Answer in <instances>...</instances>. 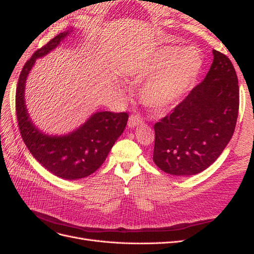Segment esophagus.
Returning <instances> with one entry per match:
<instances>
[{"label":"esophagus","mask_w":254,"mask_h":254,"mask_svg":"<svg viewBox=\"0 0 254 254\" xmlns=\"http://www.w3.org/2000/svg\"><path fill=\"white\" fill-rule=\"evenodd\" d=\"M142 122H143V119L140 117L139 114H131L129 118V121H128V125H129V127H134L136 125H140Z\"/></svg>","instance_id":"obj_1"}]
</instances>
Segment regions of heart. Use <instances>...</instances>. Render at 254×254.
<instances>
[{"label":"heart","instance_id":"b5f03b06","mask_svg":"<svg viewBox=\"0 0 254 254\" xmlns=\"http://www.w3.org/2000/svg\"><path fill=\"white\" fill-rule=\"evenodd\" d=\"M202 66L201 53L195 47H164L136 65L134 78L144 80L143 103L163 113L174 107L193 86Z\"/></svg>","mask_w":254,"mask_h":254}]
</instances>
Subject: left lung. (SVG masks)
I'll return each mask as SVG.
<instances>
[{"label":"left lung","instance_id":"1","mask_svg":"<svg viewBox=\"0 0 254 254\" xmlns=\"http://www.w3.org/2000/svg\"><path fill=\"white\" fill-rule=\"evenodd\" d=\"M213 55L204 80L153 126V162L167 174L204 171L234 133L240 107L237 75L225 54L213 50Z\"/></svg>","mask_w":254,"mask_h":254}]
</instances>
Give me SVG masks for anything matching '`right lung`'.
I'll use <instances>...</instances> for the list:
<instances>
[{
  "mask_svg": "<svg viewBox=\"0 0 254 254\" xmlns=\"http://www.w3.org/2000/svg\"><path fill=\"white\" fill-rule=\"evenodd\" d=\"M66 35L67 32L54 37L25 63L17 84L16 113L22 139L38 162L60 178L76 180L101 167L124 131L129 115L127 112H96L77 130L64 136L43 134L34 126L24 103L26 77L36 59L55 49Z\"/></svg>",
  "mask_w": 254,
  "mask_h": 254,
  "instance_id": "add662e5",
  "label": "right lung"
}]
</instances>
